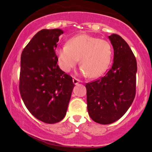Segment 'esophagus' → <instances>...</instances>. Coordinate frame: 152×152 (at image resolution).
<instances>
[{
    "instance_id": "1",
    "label": "esophagus",
    "mask_w": 152,
    "mask_h": 152,
    "mask_svg": "<svg viewBox=\"0 0 152 152\" xmlns=\"http://www.w3.org/2000/svg\"><path fill=\"white\" fill-rule=\"evenodd\" d=\"M72 81H73L74 84H77L78 83H80V82H81V81H80V80H78V79H77V78H75V77L73 78V80H72Z\"/></svg>"
}]
</instances>
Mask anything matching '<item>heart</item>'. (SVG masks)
<instances>
[{
  "mask_svg": "<svg viewBox=\"0 0 152 152\" xmlns=\"http://www.w3.org/2000/svg\"><path fill=\"white\" fill-rule=\"evenodd\" d=\"M58 62L64 71L70 72L79 61L83 75L97 77L109 67L112 57V48L109 41L97 37L82 34L69 39L67 45L57 50Z\"/></svg>",
  "mask_w": 152,
  "mask_h": 152,
  "instance_id": "1",
  "label": "heart"
}]
</instances>
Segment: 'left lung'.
Returning <instances> with one entry per match:
<instances>
[{
    "instance_id": "1",
    "label": "left lung",
    "mask_w": 152,
    "mask_h": 152,
    "mask_svg": "<svg viewBox=\"0 0 152 152\" xmlns=\"http://www.w3.org/2000/svg\"><path fill=\"white\" fill-rule=\"evenodd\" d=\"M113 62L102 77L87 83V109L93 121L109 124L127 111L136 95L137 62L127 43L119 35L109 37Z\"/></svg>"
}]
</instances>
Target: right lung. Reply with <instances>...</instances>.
Wrapping results in <instances>:
<instances>
[{
    "mask_svg": "<svg viewBox=\"0 0 152 152\" xmlns=\"http://www.w3.org/2000/svg\"><path fill=\"white\" fill-rule=\"evenodd\" d=\"M60 29H43L33 37L20 57L19 91L28 111L45 123L65 117L75 84L60 69L56 55Z\"/></svg>",
    "mask_w": 152,
    "mask_h": 152,
    "instance_id": "right-lung-1",
    "label": "right lung"
}]
</instances>
